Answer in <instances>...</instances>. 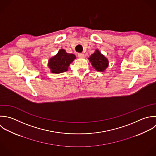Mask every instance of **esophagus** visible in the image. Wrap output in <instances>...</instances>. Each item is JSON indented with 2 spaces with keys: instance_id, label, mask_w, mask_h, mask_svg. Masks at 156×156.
Masks as SVG:
<instances>
[{
  "instance_id": "1",
  "label": "esophagus",
  "mask_w": 156,
  "mask_h": 156,
  "mask_svg": "<svg viewBox=\"0 0 156 156\" xmlns=\"http://www.w3.org/2000/svg\"><path fill=\"white\" fill-rule=\"evenodd\" d=\"M78 56L80 58H83L84 57V54L81 53H78Z\"/></svg>"
}]
</instances>
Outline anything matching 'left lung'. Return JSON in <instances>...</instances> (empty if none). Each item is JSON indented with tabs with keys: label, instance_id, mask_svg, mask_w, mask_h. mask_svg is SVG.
<instances>
[{
	"label": "left lung",
	"instance_id": "obj_1",
	"mask_svg": "<svg viewBox=\"0 0 156 156\" xmlns=\"http://www.w3.org/2000/svg\"><path fill=\"white\" fill-rule=\"evenodd\" d=\"M88 59L91 62L92 67L98 72H105L109 66V61L101 52L95 50V52L92 54Z\"/></svg>",
	"mask_w": 156,
	"mask_h": 156
}]
</instances>
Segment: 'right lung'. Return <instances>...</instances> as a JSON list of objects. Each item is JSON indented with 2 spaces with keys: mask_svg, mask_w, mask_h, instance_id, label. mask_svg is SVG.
I'll return each instance as SVG.
<instances>
[{
  "mask_svg": "<svg viewBox=\"0 0 156 156\" xmlns=\"http://www.w3.org/2000/svg\"><path fill=\"white\" fill-rule=\"evenodd\" d=\"M76 59L74 54L67 53L64 49H60L56 55L50 58L48 66L52 73H61L67 71L70 64Z\"/></svg>",
  "mask_w": 156,
  "mask_h": 156,
  "instance_id": "add662e5",
  "label": "right lung"
}]
</instances>
